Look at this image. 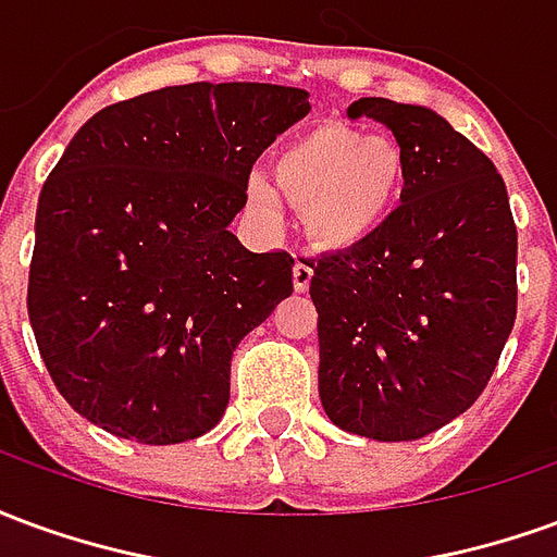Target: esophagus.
<instances>
[{
	"label": "esophagus",
	"mask_w": 557,
	"mask_h": 557,
	"mask_svg": "<svg viewBox=\"0 0 557 557\" xmlns=\"http://www.w3.org/2000/svg\"><path fill=\"white\" fill-rule=\"evenodd\" d=\"M310 280H313V268L307 265V262H295V268H292V283H295V292L310 289Z\"/></svg>",
	"instance_id": "obj_1"
}]
</instances>
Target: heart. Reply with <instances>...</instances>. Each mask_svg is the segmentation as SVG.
Wrapping results in <instances>:
<instances>
[{
  "mask_svg": "<svg viewBox=\"0 0 557 557\" xmlns=\"http://www.w3.org/2000/svg\"><path fill=\"white\" fill-rule=\"evenodd\" d=\"M399 184L403 158L391 143L355 127L327 125L286 143L274 158V182L250 172L244 194L256 211L271 218L280 208V189L289 202L307 208V226L319 242L351 247L387 218Z\"/></svg>",
  "mask_w": 557,
  "mask_h": 557,
  "instance_id": "1",
  "label": "heart"
}]
</instances>
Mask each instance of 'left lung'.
Returning a JSON list of instances; mask_svg holds the SVG:
<instances>
[{
	"instance_id": "1",
	"label": "left lung",
	"mask_w": 557,
	"mask_h": 557,
	"mask_svg": "<svg viewBox=\"0 0 557 557\" xmlns=\"http://www.w3.org/2000/svg\"><path fill=\"white\" fill-rule=\"evenodd\" d=\"M397 137L403 194L363 242L310 259L319 397L339 430L414 442L471 409L516 322V223L471 139L414 103L361 98L349 119Z\"/></svg>"
}]
</instances>
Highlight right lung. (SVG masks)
<instances>
[{"label":"right lung","mask_w":557,"mask_h":557,"mask_svg":"<svg viewBox=\"0 0 557 557\" xmlns=\"http://www.w3.org/2000/svg\"><path fill=\"white\" fill-rule=\"evenodd\" d=\"M310 91L190 83L103 107L44 182L29 322L83 418L139 444L214 430L235 346L292 295L289 253H250L230 223L244 182Z\"/></svg>","instance_id":"add662e5"}]
</instances>
